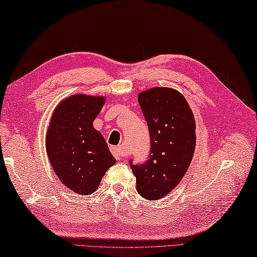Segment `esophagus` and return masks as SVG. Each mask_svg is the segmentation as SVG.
Here are the masks:
<instances>
[{"label": "esophagus", "mask_w": 257, "mask_h": 257, "mask_svg": "<svg viewBox=\"0 0 257 257\" xmlns=\"http://www.w3.org/2000/svg\"><path fill=\"white\" fill-rule=\"evenodd\" d=\"M111 151L117 160H122L123 158H125V152L122 149V147H112Z\"/></svg>", "instance_id": "esophagus-1"}]
</instances>
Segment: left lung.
<instances>
[{"label": "left lung", "instance_id": "left-lung-1", "mask_svg": "<svg viewBox=\"0 0 257 257\" xmlns=\"http://www.w3.org/2000/svg\"><path fill=\"white\" fill-rule=\"evenodd\" d=\"M138 101L150 133V155L143 165L130 161L138 193L159 200L181 181L195 148V120L181 92L167 87L141 91Z\"/></svg>", "mask_w": 257, "mask_h": 257}]
</instances>
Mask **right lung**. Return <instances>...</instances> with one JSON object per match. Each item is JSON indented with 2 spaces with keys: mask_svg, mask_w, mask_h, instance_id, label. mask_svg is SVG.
<instances>
[{
  "mask_svg": "<svg viewBox=\"0 0 257 257\" xmlns=\"http://www.w3.org/2000/svg\"><path fill=\"white\" fill-rule=\"evenodd\" d=\"M105 97L73 95L61 101L46 134V151L56 176L75 193L88 195L116 163L102 135L94 128Z\"/></svg>",
  "mask_w": 257,
  "mask_h": 257,
  "instance_id": "add662e5",
  "label": "right lung"
}]
</instances>
